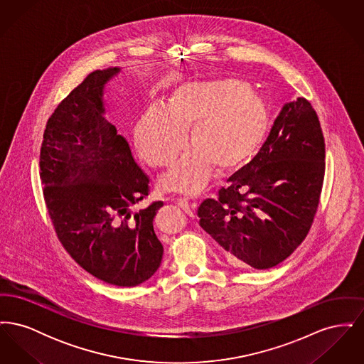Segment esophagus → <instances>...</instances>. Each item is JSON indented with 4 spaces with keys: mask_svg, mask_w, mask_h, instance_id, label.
<instances>
[{
    "mask_svg": "<svg viewBox=\"0 0 364 364\" xmlns=\"http://www.w3.org/2000/svg\"><path fill=\"white\" fill-rule=\"evenodd\" d=\"M176 203H177V206H180V208H183L187 214H190L192 215V213H193V210L196 208V205L193 203V202H191L190 199H187V198H178L177 200H176Z\"/></svg>",
    "mask_w": 364,
    "mask_h": 364,
    "instance_id": "esophagus-1",
    "label": "esophagus"
}]
</instances>
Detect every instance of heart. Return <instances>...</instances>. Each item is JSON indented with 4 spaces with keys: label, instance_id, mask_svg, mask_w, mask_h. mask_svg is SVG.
I'll use <instances>...</instances> for the list:
<instances>
[{
    "label": "heart",
    "instance_id": "heart-1",
    "mask_svg": "<svg viewBox=\"0 0 364 364\" xmlns=\"http://www.w3.org/2000/svg\"><path fill=\"white\" fill-rule=\"evenodd\" d=\"M269 127L267 106L236 79L193 82L176 87L161 107L150 106L135 125L139 154L156 169L172 168L186 146L190 151L168 174L166 190L198 193L213 168L233 171L258 151Z\"/></svg>",
    "mask_w": 364,
    "mask_h": 364
}]
</instances>
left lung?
I'll return each instance as SVG.
<instances>
[{
  "label": "left lung",
  "mask_w": 364,
  "mask_h": 364,
  "mask_svg": "<svg viewBox=\"0 0 364 364\" xmlns=\"http://www.w3.org/2000/svg\"><path fill=\"white\" fill-rule=\"evenodd\" d=\"M325 177V139L306 98L284 105L258 154L198 208L236 267L270 269L306 239Z\"/></svg>",
  "instance_id": "left-lung-1"
}]
</instances>
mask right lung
I'll list each match as a JSON object with an SVG mask.
<instances>
[{"label":"right lung","mask_w":364,"mask_h":364,"mask_svg":"<svg viewBox=\"0 0 364 364\" xmlns=\"http://www.w3.org/2000/svg\"><path fill=\"white\" fill-rule=\"evenodd\" d=\"M119 68L94 70L46 122L41 181L53 228L87 273L117 287H136L161 264L164 247L153 221L162 202L132 213L150 181L129 144L105 117L104 87Z\"/></svg>","instance_id":"obj_1"}]
</instances>
